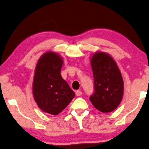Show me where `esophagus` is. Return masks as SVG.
Segmentation results:
<instances>
[{
	"label": "esophagus",
	"instance_id": "1",
	"mask_svg": "<svg viewBox=\"0 0 149 149\" xmlns=\"http://www.w3.org/2000/svg\"><path fill=\"white\" fill-rule=\"evenodd\" d=\"M81 95H82V92L81 91H77L76 92V95H77V96L79 97Z\"/></svg>",
	"mask_w": 149,
	"mask_h": 149
}]
</instances>
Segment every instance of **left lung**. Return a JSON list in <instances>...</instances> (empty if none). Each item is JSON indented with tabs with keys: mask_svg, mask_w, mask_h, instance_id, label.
I'll use <instances>...</instances> for the list:
<instances>
[{
	"mask_svg": "<svg viewBox=\"0 0 149 149\" xmlns=\"http://www.w3.org/2000/svg\"><path fill=\"white\" fill-rule=\"evenodd\" d=\"M91 64L95 92L90 100L102 113L113 111L118 107L124 95V81L118 66L111 55L104 52L93 54Z\"/></svg>",
	"mask_w": 149,
	"mask_h": 149,
	"instance_id": "left-lung-1",
	"label": "left lung"
}]
</instances>
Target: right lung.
Instances as JSON below:
<instances>
[{"label": "right lung", "mask_w": 149, "mask_h": 149, "mask_svg": "<svg viewBox=\"0 0 149 149\" xmlns=\"http://www.w3.org/2000/svg\"><path fill=\"white\" fill-rule=\"evenodd\" d=\"M63 61L54 52H47L38 59L33 79V96L43 112L56 115L63 111L75 96L62 78Z\"/></svg>", "instance_id": "1"}]
</instances>
